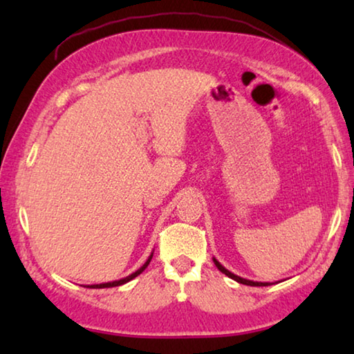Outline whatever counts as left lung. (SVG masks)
Returning <instances> with one entry per match:
<instances>
[{
  "mask_svg": "<svg viewBox=\"0 0 354 354\" xmlns=\"http://www.w3.org/2000/svg\"><path fill=\"white\" fill-rule=\"evenodd\" d=\"M212 259H214L215 267H217L221 273H225L227 278L234 279V281H237V283L245 284V286H253V287H263V286H272V284H273V283H261V281H251V279H245V278H242V277H237V274L231 273L230 270H226V268H225L223 266H221V263H220L217 259H215V257H212Z\"/></svg>",
  "mask_w": 354,
  "mask_h": 354,
  "instance_id": "obj_1",
  "label": "left lung"
}]
</instances>
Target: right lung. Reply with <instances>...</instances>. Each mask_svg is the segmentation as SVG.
Returning <instances> with one entry per match:
<instances>
[{
    "label": "right lung",
    "instance_id": "add662e5",
    "mask_svg": "<svg viewBox=\"0 0 354 354\" xmlns=\"http://www.w3.org/2000/svg\"><path fill=\"white\" fill-rule=\"evenodd\" d=\"M151 257H153V253L149 254V257L147 259V262L143 263V266L139 268V270H136L134 273H131L129 277H127V278H122V279H117V281H111V283H101V284H88V286H84V287H91V289H107V287H117V286H122V284H127V283H129L131 279H134L136 277H139V274L145 270V268L148 267V263H149V261H151Z\"/></svg>",
    "mask_w": 354,
    "mask_h": 354
}]
</instances>
